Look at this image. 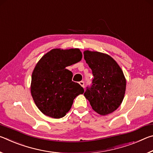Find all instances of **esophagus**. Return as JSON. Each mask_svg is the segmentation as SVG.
<instances>
[{"label":"esophagus","instance_id":"34e87169","mask_svg":"<svg viewBox=\"0 0 153 153\" xmlns=\"http://www.w3.org/2000/svg\"><path fill=\"white\" fill-rule=\"evenodd\" d=\"M79 84L81 85V86H82L83 88H84V81H81V82H79Z\"/></svg>","mask_w":153,"mask_h":153}]
</instances>
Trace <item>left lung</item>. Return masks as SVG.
<instances>
[{
    "label": "left lung",
    "instance_id": "8db88e82",
    "mask_svg": "<svg viewBox=\"0 0 153 153\" xmlns=\"http://www.w3.org/2000/svg\"><path fill=\"white\" fill-rule=\"evenodd\" d=\"M84 59L92 71L94 79L84 96L92 109L101 115L113 113L122 102L126 80L123 71L107 54L85 51Z\"/></svg>",
    "mask_w": 153,
    "mask_h": 153
}]
</instances>
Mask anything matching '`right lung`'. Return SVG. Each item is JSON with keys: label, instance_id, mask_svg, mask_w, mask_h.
<instances>
[{"label": "right lung", "instance_id": "right-lung-1", "mask_svg": "<svg viewBox=\"0 0 153 153\" xmlns=\"http://www.w3.org/2000/svg\"><path fill=\"white\" fill-rule=\"evenodd\" d=\"M78 48H55L36 64L32 75L31 94L35 104L45 115L59 119L70 110L74 100L84 88L72 81L73 74L65 67L81 61Z\"/></svg>", "mask_w": 153, "mask_h": 153}]
</instances>
